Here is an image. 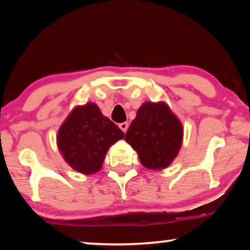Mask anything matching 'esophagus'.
I'll return each mask as SVG.
<instances>
[{
  "label": "esophagus",
  "mask_w": 250,
  "mask_h": 250,
  "mask_svg": "<svg viewBox=\"0 0 250 250\" xmlns=\"http://www.w3.org/2000/svg\"><path fill=\"white\" fill-rule=\"evenodd\" d=\"M119 128L124 131V132H126V130L129 128V124L128 122H122V124L119 125Z\"/></svg>",
  "instance_id": "esophagus-1"
}]
</instances>
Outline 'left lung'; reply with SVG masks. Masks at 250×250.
Here are the masks:
<instances>
[{"instance_id":"left-lung-1","label":"left lung","mask_w":250,"mask_h":250,"mask_svg":"<svg viewBox=\"0 0 250 250\" xmlns=\"http://www.w3.org/2000/svg\"><path fill=\"white\" fill-rule=\"evenodd\" d=\"M183 129L166 104L146 103L125 133V141L150 170L168 167L179 153Z\"/></svg>"}]
</instances>
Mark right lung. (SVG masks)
<instances>
[{
    "label": "right lung",
    "mask_w": 250,
    "mask_h": 250,
    "mask_svg": "<svg viewBox=\"0 0 250 250\" xmlns=\"http://www.w3.org/2000/svg\"><path fill=\"white\" fill-rule=\"evenodd\" d=\"M124 138L125 133L89 103L73 110L58 131L57 143L74 170L92 174L101 168L109 147Z\"/></svg>",
    "instance_id": "obj_1"
}]
</instances>
